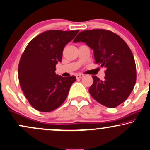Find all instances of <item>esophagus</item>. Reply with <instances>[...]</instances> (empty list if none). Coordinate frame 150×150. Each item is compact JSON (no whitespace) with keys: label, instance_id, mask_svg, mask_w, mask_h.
Returning <instances> with one entry per match:
<instances>
[{"label":"esophagus","instance_id":"obj_1","mask_svg":"<svg viewBox=\"0 0 150 150\" xmlns=\"http://www.w3.org/2000/svg\"><path fill=\"white\" fill-rule=\"evenodd\" d=\"M75 76H76V78L77 79H79V78H82V77H84V75H83V74H77V75H75Z\"/></svg>","mask_w":150,"mask_h":150}]
</instances>
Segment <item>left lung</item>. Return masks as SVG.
<instances>
[{
	"instance_id": "left-lung-1",
	"label": "left lung",
	"mask_w": 150,
	"mask_h": 150,
	"mask_svg": "<svg viewBox=\"0 0 150 150\" xmlns=\"http://www.w3.org/2000/svg\"><path fill=\"white\" fill-rule=\"evenodd\" d=\"M84 42L93 50L96 64L106 69L105 80L93 75L91 96L101 105L114 108L129 97L136 84V64L122 38L106 30H84L73 42Z\"/></svg>"
}]
</instances>
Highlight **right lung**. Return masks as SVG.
Listing matches in <instances>:
<instances>
[{
  "label": "right lung",
  "mask_w": 150,
  "mask_h": 150,
  "mask_svg": "<svg viewBox=\"0 0 150 150\" xmlns=\"http://www.w3.org/2000/svg\"><path fill=\"white\" fill-rule=\"evenodd\" d=\"M79 30H48L28 43L18 68L21 87L32 107L41 112L56 109L65 101L75 76L56 75V64L62 62L65 45Z\"/></svg>",
  "instance_id": "1"
}]
</instances>
